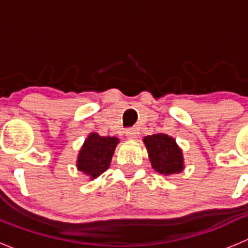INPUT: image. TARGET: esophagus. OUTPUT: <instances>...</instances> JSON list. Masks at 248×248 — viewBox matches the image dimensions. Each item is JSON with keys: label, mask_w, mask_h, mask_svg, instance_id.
<instances>
[{"label": "esophagus", "mask_w": 248, "mask_h": 248, "mask_svg": "<svg viewBox=\"0 0 248 248\" xmlns=\"http://www.w3.org/2000/svg\"><path fill=\"white\" fill-rule=\"evenodd\" d=\"M124 135H126V137L128 138V140H135V138H137V135H138V129L136 128H127L126 131H124Z\"/></svg>", "instance_id": "obj_1"}]
</instances>
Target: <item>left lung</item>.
Wrapping results in <instances>:
<instances>
[{
  "label": "left lung",
  "mask_w": 248,
  "mask_h": 248,
  "mask_svg": "<svg viewBox=\"0 0 248 248\" xmlns=\"http://www.w3.org/2000/svg\"><path fill=\"white\" fill-rule=\"evenodd\" d=\"M143 140L154 170L161 175H172L184 170L182 152L172 137L158 133L148 136Z\"/></svg>",
  "instance_id": "left-lung-1"
}]
</instances>
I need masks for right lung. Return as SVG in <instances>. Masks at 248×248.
I'll return each mask as SVG.
<instances>
[{"label": "right lung", "instance_id": "add662e5", "mask_svg": "<svg viewBox=\"0 0 248 248\" xmlns=\"http://www.w3.org/2000/svg\"><path fill=\"white\" fill-rule=\"evenodd\" d=\"M117 143L116 137H101L96 133L89 135L78 155L79 171L92 179L101 175L110 165Z\"/></svg>", "mask_w": 248, "mask_h": 248}]
</instances>
